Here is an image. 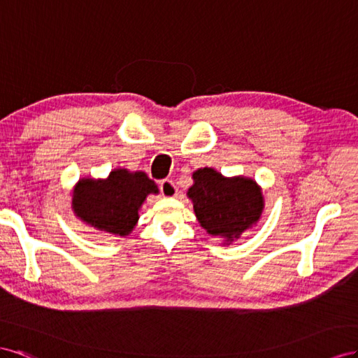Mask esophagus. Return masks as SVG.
<instances>
[{"mask_svg":"<svg viewBox=\"0 0 358 358\" xmlns=\"http://www.w3.org/2000/svg\"><path fill=\"white\" fill-rule=\"evenodd\" d=\"M160 193L165 198H173L177 195V187L171 180H163L160 182Z\"/></svg>","mask_w":358,"mask_h":358,"instance_id":"esophagus-1","label":"esophagus"}]
</instances>
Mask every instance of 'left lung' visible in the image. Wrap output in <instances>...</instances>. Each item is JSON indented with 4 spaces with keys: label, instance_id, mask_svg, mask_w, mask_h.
Segmentation results:
<instances>
[{
    "label": "left lung",
    "instance_id": "1",
    "mask_svg": "<svg viewBox=\"0 0 358 358\" xmlns=\"http://www.w3.org/2000/svg\"><path fill=\"white\" fill-rule=\"evenodd\" d=\"M192 178L187 198L195 216L208 236L223 238L222 246L257 227L265 203L262 187L253 178L224 177L214 168H199Z\"/></svg>",
    "mask_w": 358,
    "mask_h": 358
}]
</instances>
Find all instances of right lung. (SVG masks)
Here are the masks:
<instances>
[{
    "label": "right lung",
    "mask_w": 358,
    "mask_h": 358,
    "mask_svg": "<svg viewBox=\"0 0 358 358\" xmlns=\"http://www.w3.org/2000/svg\"><path fill=\"white\" fill-rule=\"evenodd\" d=\"M157 193L145 172L115 168L106 178H79L70 195L71 211L90 228L126 237L135 229L147 196Z\"/></svg>",
    "instance_id": "obj_1"
}]
</instances>
